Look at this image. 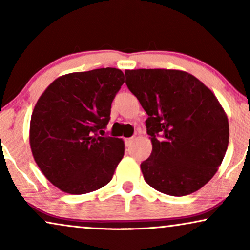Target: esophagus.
<instances>
[{
  "mask_svg": "<svg viewBox=\"0 0 250 250\" xmlns=\"http://www.w3.org/2000/svg\"><path fill=\"white\" fill-rule=\"evenodd\" d=\"M133 142H134V138H128V139H125V145L127 146H131Z\"/></svg>",
  "mask_w": 250,
  "mask_h": 250,
  "instance_id": "34e87169",
  "label": "esophagus"
}]
</instances>
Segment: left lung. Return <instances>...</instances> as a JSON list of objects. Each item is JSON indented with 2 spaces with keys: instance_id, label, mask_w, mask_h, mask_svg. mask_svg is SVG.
Segmentation results:
<instances>
[{
  "instance_id": "left-lung-1",
  "label": "left lung",
  "mask_w": 250,
  "mask_h": 250,
  "mask_svg": "<svg viewBox=\"0 0 250 250\" xmlns=\"http://www.w3.org/2000/svg\"><path fill=\"white\" fill-rule=\"evenodd\" d=\"M126 85L148 115L152 152L141 163L146 182L159 192L187 196L217 172L229 145V122L213 92L189 73L126 70Z\"/></svg>"
}]
</instances>
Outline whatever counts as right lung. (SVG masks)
Instances as JSON below:
<instances>
[{
  "instance_id": "obj_1",
  "label": "right lung",
  "mask_w": 250,
  "mask_h": 250,
  "mask_svg": "<svg viewBox=\"0 0 250 250\" xmlns=\"http://www.w3.org/2000/svg\"><path fill=\"white\" fill-rule=\"evenodd\" d=\"M124 74L116 68L71 73L51 83L34 108L29 142L44 176L61 191L92 192L108 184L124 141L104 135Z\"/></svg>"
}]
</instances>
